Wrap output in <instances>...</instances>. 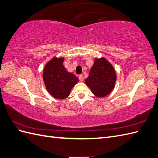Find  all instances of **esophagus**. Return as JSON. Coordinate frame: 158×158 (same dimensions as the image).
Returning a JSON list of instances; mask_svg holds the SVG:
<instances>
[{"label":"esophagus","mask_w":158,"mask_h":158,"mask_svg":"<svg viewBox=\"0 0 158 158\" xmlns=\"http://www.w3.org/2000/svg\"><path fill=\"white\" fill-rule=\"evenodd\" d=\"M79 79L80 81H83V79H84L83 75H79Z\"/></svg>","instance_id":"esophagus-1"}]
</instances>
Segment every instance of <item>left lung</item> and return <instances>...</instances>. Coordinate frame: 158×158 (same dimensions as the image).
Returning a JSON list of instances; mask_svg holds the SVG:
<instances>
[{"label":"left lung","instance_id":"8db88e82","mask_svg":"<svg viewBox=\"0 0 158 158\" xmlns=\"http://www.w3.org/2000/svg\"><path fill=\"white\" fill-rule=\"evenodd\" d=\"M116 74L113 66L104 58H96L85 84L98 98L110 94L115 86Z\"/></svg>","mask_w":158,"mask_h":158}]
</instances>
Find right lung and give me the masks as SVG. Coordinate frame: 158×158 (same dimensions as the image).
<instances>
[{
	"mask_svg": "<svg viewBox=\"0 0 158 158\" xmlns=\"http://www.w3.org/2000/svg\"><path fill=\"white\" fill-rule=\"evenodd\" d=\"M63 61L64 58L54 57L43 71V80L47 91L51 96L60 100L70 95L71 89L79 81L74 74L66 70Z\"/></svg>",
	"mask_w": 158,
	"mask_h": 158,
	"instance_id": "right-lung-1",
	"label": "right lung"
}]
</instances>
